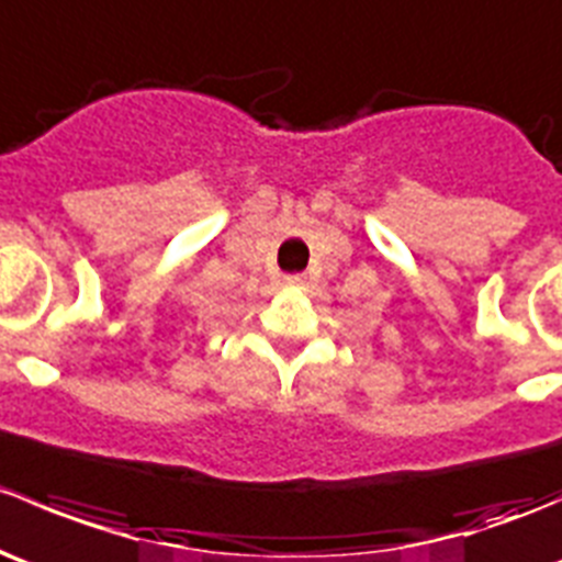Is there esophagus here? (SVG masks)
Segmentation results:
<instances>
[{"mask_svg":"<svg viewBox=\"0 0 562 562\" xmlns=\"http://www.w3.org/2000/svg\"><path fill=\"white\" fill-rule=\"evenodd\" d=\"M285 285L288 288H296V291H299V288L307 285V280H304L302 274H291V277H285Z\"/></svg>","mask_w":562,"mask_h":562,"instance_id":"esophagus-1","label":"esophagus"}]
</instances>
